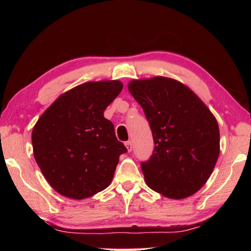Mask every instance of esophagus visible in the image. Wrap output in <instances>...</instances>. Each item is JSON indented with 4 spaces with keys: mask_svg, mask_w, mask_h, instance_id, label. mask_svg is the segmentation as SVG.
I'll return each mask as SVG.
<instances>
[{
    "mask_svg": "<svg viewBox=\"0 0 251 251\" xmlns=\"http://www.w3.org/2000/svg\"><path fill=\"white\" fill-rule=\"evenodd\" d=\"M125 146H126V148H127V151H131V150H133V144H131L130 141L126 142V143H125Z\"/></svg>",
    "mask_w": 251,
    "mask_h": 251,
    "instance_id": "1",
    "label": "esophagus"
}]
</instances>
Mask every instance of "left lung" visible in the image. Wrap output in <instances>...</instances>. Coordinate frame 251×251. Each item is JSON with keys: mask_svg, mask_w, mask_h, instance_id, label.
<instances>
[{"mask_svg": "<svg viewBox=\"0 0 251 251\" xmlns=\"http://www.w3.org/2000/svg\"><path fill=\"white\" fill-rule=\"evenodd\" d=\"M128 91L151 125L155 148L141 167L147 186L171 199H184L206 184L217 163V120L203 101L176 79H133Z\"/></svg>", "mask_w": 251, "mask_h": 251, "instance_id": "1", "label": "left lung"}]
</instances>
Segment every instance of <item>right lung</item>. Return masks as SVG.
<instances>
[{"instance_id":"right-lung-1","label":"right lung","mask_w":251,"mask_h":251,"mask_svg":"<svg viewBox=\"0 0 251 251\" xmlns=\"http://www.w3.org/2000/svg\"><path fill=\"white\" fill-rule=\"evenodd\" d=\"M122 90L120 80L80 84L59 95L36 122L34 158L58 194L80 201L112 182L127 150L104 110Z\"/></svg>"}]
</instances>
